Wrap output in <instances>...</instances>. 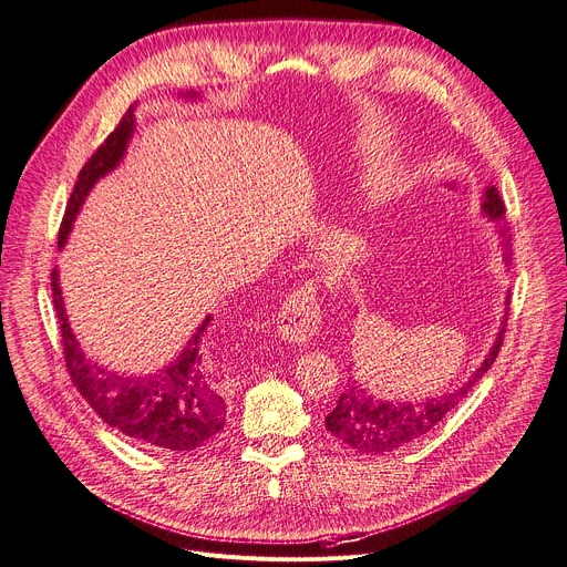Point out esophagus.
<instances>
[{
    "instance_id": "obj_1",
    "label": "esophagus",
    "mask_w": 567,
    "mask_h": 567,
    "mask_svg": "<svg viewBox=\"0 0 567 567\" xmlns=\"http://www.w3.org/2000/svg\"><path fill=\"white\" fill-rule=\"evenodd\" d=\"M322 322V311L318 305V286L313 281L299 284L288 297L279 311L277 329L284 341L305 346L318 334Z\"/></svg>"
}]
</instances>
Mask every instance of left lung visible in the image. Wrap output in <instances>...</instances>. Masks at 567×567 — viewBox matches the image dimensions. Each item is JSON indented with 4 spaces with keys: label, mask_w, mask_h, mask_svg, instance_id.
Here are the masks:
<instances>
[{
    "label": "left lung",
    "mask_w": 567,
    "mask_h": 567,
    "mask_svg": "<svg viewBox=\"0 0 567 567\" xmlns=\"http://www.w3.org/2000/svg\"><path fill=\"white\" fill-rule=\"evenodd\" d=\"M483 210L489 219H502L506 213L496 187H487ZM504 334L506 324L498 331L481 369L457 391L427 398V401H380V398L365 393V389L359 384H352L341 393L337 408L324 416V427L329 430V435H334L341 444L361 455H382L414 444L416 440L425 437L430 430H435L442 419H446V414L453 412L462 398L489 371L498 350H502Z\"/></svg>",
    "instance_id": "obj_1"
}]
</instances>
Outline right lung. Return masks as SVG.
<instances>
[{"label": "right lung", "mask_w": 567, "mask_h": 567, "mask_svg": "<svg viewBox=\"0 0 567 567\" xmlns=\"http://www.w3.org/2000/svg\"><path fill=\"white\" fill-rule=\"evenodd\" d=\"M132 125H135V118H132L130 107L114 132H110V137L82 166L59 228V247H63L65 238H69L73 219L93 183L112 172L123 157ZM52 302L61 329L65 371L100 419L123 432L132 442L153 451L187 453L217 437L226 421V403L213 361L206 359L202 346L210 316L196 329L183 354L172 365H166L162 373L130 378L110 373L103 365L84 357L63 311L56 270H52Z\"/></svg>", "instance_id": "add662e5"}]
</instances>
